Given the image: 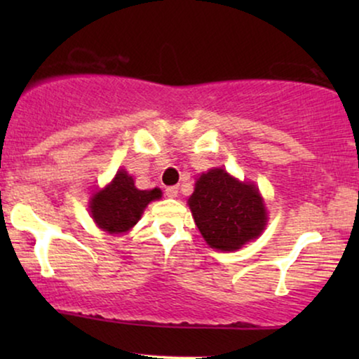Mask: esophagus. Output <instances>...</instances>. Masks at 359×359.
Masks as SVG:
<instances>
[{"label":"esophagus","instance_id":"esophagus-1","mask_svg":"<svg viewBox=\"0 0 359 359\" xmlns=\"http://www.w3.org/2000/svg\"><path fill=\"white\" fill-rule=\"evenodd\" d=\"M166 196H168V198H176V196H178V186H168V188H166Z\"/></svg>","mask_w":359,"mask_h":359}]
</instances>
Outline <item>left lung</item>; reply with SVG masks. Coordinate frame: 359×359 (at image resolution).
Listing matches in <instances>:
<instances>
[{"instance_id":"8db88e82","label":"left lung","mask_w":359,"mask_h":359,"mask_svg":"<svg viewBox=\"0 0 359 359\" xmlns=\"http://www.w3.org/2000/svg\"><path fill=\"white\" fill-rule=\"evenodd\" d=\"M188 204L205 242L222 252L238 250L266 225V210L255 184L240 183L220 168L201 175Z\"/></svg>"}]
</instances>
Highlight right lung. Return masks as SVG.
<instances>
[{"mask_svg":"<svg viewBox=\"0 0 359 359\" xmlns=\"http://www.w3.org/2000/svg\"><path fill=\"white\" fill-rule=\"evenodd\" d=\"M160 198L161 191L158 188L150 191L137 189L132 176L121 170L106 189L95 194L90 205L91 215L106 232H127L140 219L147 204Z\"/></svg>","mask_w":359,"mask_h":359,"instance_id":"right-lung-1","label":"right lung"}]
</instances>
